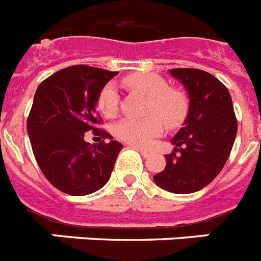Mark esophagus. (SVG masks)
I'll return each instance as SVG.
<instances>
[{
	"instance_id": "obj_1",
	"label": "esophagus",
	"mask_w": 261,
	"mask_h": 261,
	"mask_svg": "<svg viewBox=\"0 0 261 261\" xmlns=\"http://www.w3.org/2000/svg\"><path fill=\"white\" fill-rule=\"evenodd\" d=\"M137 149V151L140 152L141 155L144 156V158H148V156H149V152L147 151V149H144V148H140V147H135Z\"/></svg>"
}]
</instances>
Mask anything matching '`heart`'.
Masks as SVG:
<instances>
[{
	"mask_svg": "<svg viewBox=\"0 0 261 261\" xmlns=\"http://www.w3.org/2000/svg\"><path fill=\"white\" fill-rule=\"evenodd\" d=\"M124 85L149 97L145 108L148 117L141 120L125 118L114 126V135L124 143L145 147L153 137L163 132V122L168 128H176L186 118L189 103L182 91L170 89L163 76L153 72H136L124 78ZM98 109L108 118L118 112V93L113 83L102 87L98 95Z\"/></svg>",
	"mask_w": 261,
	"mask_h": 261,
	"instance_id": "heart-1",
	"label": "heart"
}]
</instances>
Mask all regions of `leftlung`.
Segmentation results:
<instances>
[{
	"label": "left lung",
	"instance_id": "obj_1",
	"mask_svg": "<svg viewBox=\"0 0 261 261\" xmlns=\"http://www.w3.org/2000/svg\"><path fill=\"white\" fill-rule=\"evenodd\" d=\"M170 74L187 90L189 113L171 139L175 148L166 155V168L153 180L170 193L191 194L213 182L225 166L237 120L228 89L216 76L198 68H172Z\"/></svg>",
	"mask_w": 261,
	"mask_h": 261
}]
</instances>
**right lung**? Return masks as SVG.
<instances>
[{
	"mask_svg": "<svg viewBox=\"0 0 261 261\" xmlns=\"http://www.w3.org/2000/svg\"><path fill=\"white\" fill-rule=\"evenodd\" d=\"M117 71L90 66L59 70L39 85L27 121L33 155L48 182L68 195H87L110 179L122 144L95 128L99 91ZM93 130L111 141L91 144Z\"/></svg>",
	"mask_w": 261,
	"mask_h": 261,
	"instance_id": "obj_1",
	"label": "right lung"
}]
</instances>
